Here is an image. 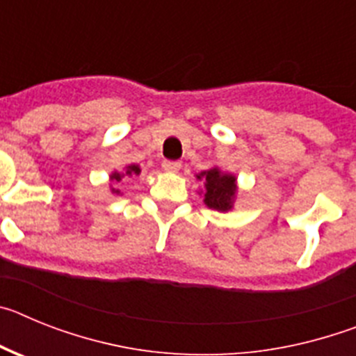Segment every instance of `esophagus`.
<instances>
[{
    "instance_id": "34e87169",
    "label": "esophagus",
    "mask_w": 356,
    "mask_h": 356,
    "mask_svg": "<svg viewBox=\"0 0 356 356\" xmlns=\"http://www.w3.org/2000/svg\"><path fill=\"white\" fill-rule=\"evenodd\" d=\"M162 168L168 172H178L181 168V163L178 162V160H163Z\"/></svg>"
}]
</instances>
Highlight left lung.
<instances>
[{
  "mask_svg": "<svg viewBox=\"0 0 356 356\" xmlns=\"http://www.w3.org/2000/svg\"><path fill=\"white\" fill-rule=\"evenodd\" d=\"M197 178L205 180V205L213 210H225L232 209L235 197V178L232 175H222L219 169H210V171L201 172Z\"/></svg>",
  "mask_w": 356,
  "mask_h": 356,
  "instance_id": "left-lung-1",
  "label": "left lung"
}]
</instances>
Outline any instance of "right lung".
<instances>
[{
	"mask_svg": "<svg viewBox=\"0 0 356 356\" xmlns=\"http://www.w3.org/2000/svg\"><path fill=\"white\" fill-rule=\"evenodd\" d=\"M140 172V169H139V165H128V169H127V175H139ZM124 175H119V172H114V175H112V180H115V181H121V178ZM115 193H119V191H115Z\"/></svg>",
	"mask_w": 356,
	"mask_h": 356,
	"instance_id": "1",
	"label": "right lung"
}]
</instances>
